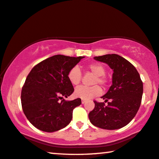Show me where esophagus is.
<instances>
[{
    "label": "esophagus",
    "instance_id": "obj_1",
    "mask_svg": "<svg viewBox=\"0 0 159 159\" xmlns=\"http://www.w3.org/2000/svg\"><path fill=\"white\" fill-rule=\"evenodd\" d=\"M85 102H86V100H84V99H82V100H81L82 104H84V103H85Z\"/></svg>",
    "mask_w": 159,
    "mask_h": 159
}]
</instances>
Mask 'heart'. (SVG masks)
Returning <instances> with one entry per match:
<instances>
[{"label": "heart", "instance_id": "1", "mask_svg": "<svg viewBox=\"0 0 159 159\" xmlns=\"http://www.w3.org/2000/svg\"><path fill=\"white\" fill-rule=\"evenodd\" d=\"M86 70L93 74L95 76L93 84L95 85L92 87L80 86L75 90L74 95L75 97L84 100H89L101 93V89L100 84L102 87H105L107 84V79L104 75L105 73V67L99 63H92L86 66ZM82 74L79 68L75 66L70 69L68 73V79L73 85H78L81 81Z\"/></svg>", "mask_w": 159, "mask_h": 159}]
</instances>
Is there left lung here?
Segmentation results:
<instances>
[{"mask_svg":"<svg viewBox=\"0 0 159 159\" xmlns=\"http://www.w3.org/2000/svg\"><path fill=\"white\" fill-rule=\"evenodd\" d=\"M94 59L108 64L113 70L112 84L101 98L107 102L94 101L89 112L92 124L101 129H117L132 120L142 102L143 83L136 68L125 58L112 54L95 57Z\"/></svg>","mask_w":159,"mask_h":159,"instance_id":"left-lung-1","label":"left lung"}]
</instances>
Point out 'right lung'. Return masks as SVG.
I'll return each mask as SVG.
<instances>
[{
  "instance_id": "1",
  "label": "right lung",
  "mask_w": 159,
  "mask_h": 159,
  "mask_svg": "<svg viewBox=\"0 0 159 159\" xmlns=\"http://www.w3.org/2000/svg\"><path fill=\"white\" fill-rule=\"evenodd\" d=\"M83 58L54 55L34 66L27 76L21 92L22 107L38 129L54 132L70 122L73 110L81 104V99H64L74 90L68 73Z\"/></svg>"
}]
</instances>
